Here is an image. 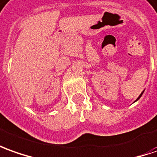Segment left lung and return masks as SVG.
Wrapping results in <instances>:
<instances>
[{"label": "left lung", "mask_w": 157, "mask_h": 157, "mask_svg": "<svg viewBox=\"0 0 157 157\" xmlns=\"http://www.w3.org/2000/svg\"><path fill=\"white\" fill-rule=\"evenodd\" d=\"M143 93H144V91H143V92L141 93V94H140V95H139V97H138V98H137V100H136V101H138V99H139V98H140V97H141V96H142V95H143Z\"/></svg>", "instance_id": "obj_1"}]
</instances>
